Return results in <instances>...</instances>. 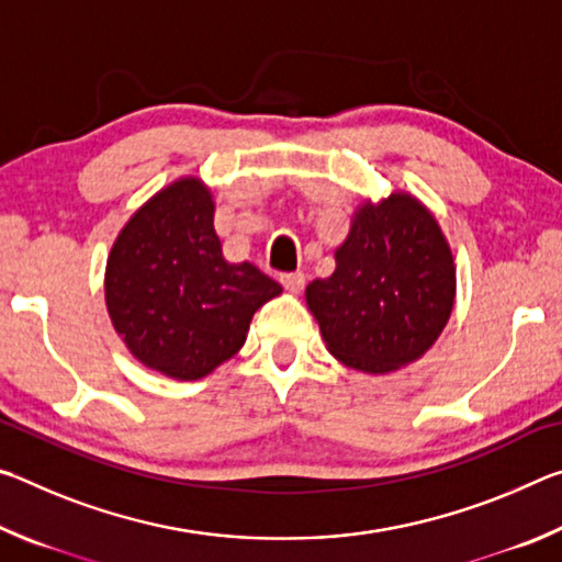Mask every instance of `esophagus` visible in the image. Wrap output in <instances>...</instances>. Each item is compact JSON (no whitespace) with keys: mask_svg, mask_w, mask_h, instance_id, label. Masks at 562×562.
Instances as JSON below:
<instances>
[{"mask_svg":"<svg viewBox=\"0 0 562 562\" xmlns=\"http://www.w3.org/2000/svg\"><path fill=\"white\" fill-rule=\"evenodd\" d=\"M280 282L288 292L300 294L304 288V274L302 272H284V274H280Z\"/></svg>","mask_w":562,"mask_h":562,"instance_id":"esophagus-1","label":"esophagus"}]
</instances>
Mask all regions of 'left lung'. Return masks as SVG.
Instances as JSON below:
<instances>
[{
  "mask_svg": "<svg viewBox=\"0 0 562 562\" xmlns=\"http://www.w3.org/2000/svg\"><path fill=\"white\" fill-rule=\"evenodd\" d=\"M335 262L327 280L304 290L331 357L357 372L389 374L434 347L453 310L456 265L418 198L396 190L361 203Z\"/></svg>",
  "mask_w": 562,
  "mask_h": 562,
  "instance_id": "8db88e82",
  "label": "left lung"
}]
</instances>
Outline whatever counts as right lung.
<instances>
[{
	"mask_svg": "<svg viewBox=\"0 0 562 562\" xmlns=\"http://www.w3.org/2000/svg\"><path fill=\"white\" fill-rule=\"evenodd\" d=\"M215 201L198 176L160 188L109 252L106 310L140 364L195 382L240 351L252 315L282 288L252 262H227Z\"/></svg>",
	"mask_w": 562,
	"mask_h": 562,
	"instance_id": "right-lung-1",
	"label": "right lung"
}]
</instances>
